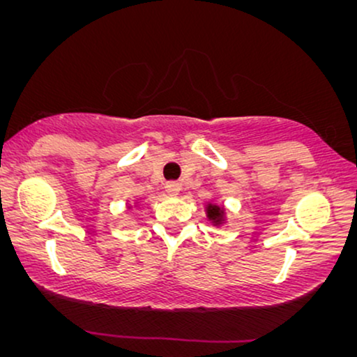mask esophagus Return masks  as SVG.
<instances>
[{
    "mask_svg": "<svg viewBox=\"0 0 357 357\" xmlns=\"http://www.w3.org/2000/svg\"><path fill=\"white\" fill-rule=\"evenodd\" d=\"M180 183L178 182H167L165 183V192H167L170 197H175V195L180 193Z\"/></svg>",
    "mask_w": 357,
    "mask_h": 357,
    "instance_id": "esophagus-1",
    "label": "esophagus"
}]
</instances>
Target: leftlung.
<instances>
[{"mask_svg":"<svg viewBox=\"0 0 357 357\" xmlns=\"http://www.w3.org/2000/svg\"><path fill=\"white\" fill-rule=\"evenodd\" d=\"M206 218L211 221L213 226H222L226 222V209L224 206H218L216 203H208L206 204Z\"/></svg>","mask_w":357,"mask_h":357,"instance_id":"8db88e82","label":"left lung"}]
</instances>
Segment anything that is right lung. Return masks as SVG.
<instances>
[{"mask_svg":"<svg viewBox=\"0 0 357 357\" xmlns=\"http://www.w3.org/2000/svg\"><path fill=\"white\" fill-rule=\"evenodd\" d=\"M128 208H130V206H128Z\"/></svg>","mask_w":357,"mask_h":357,"instance_id":"add662e5","label":"right lung"}]
</instances>
